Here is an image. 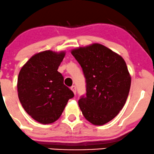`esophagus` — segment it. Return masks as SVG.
I'll use <instances>...</instances> for the list:
<instances>
[{"mask_svg": "<svg viewBox=\"0 0 154 154\" xmlns=\"http://www.w3.org/2000/svg\"><path fill=\"white\" fill-rule=\"evenodd\" d=\"M71 89H72V91L74 92V94H76V91H77V89H76V87L75 86H72Z\"/></svg>", "mask_w": 154, "mask_h": 154, "instance_id": "obj_1", "label": "esophagus"}]
</instances>
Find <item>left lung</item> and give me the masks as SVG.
Masks as SVG:
<instances>
[{
  "label": "left lung",
  "instance_id": "1",
  "mask_svg": "<svg viewBox=\"0 0 154 154\" xmlns=\"http://www.w3.org/2000/svg\"><path fill=\"white\" fill-rule=\"evenodd\" d=\"M72 54L82 68L85 95L78 104L87 120L103 125L122 109L131 87V77L123 58L100 44L79 48Z\"/></svg>",
  "mask_w": 154,
  "mask_h": 154
}]
</instances>
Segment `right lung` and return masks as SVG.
I'll return each instance as SVG.
<instances>
[{
    "label": "right lung",
    "mask_w": 154,
    "mask_h": 154,
    "mask_svg": "<svg viewBox=\"0 0 154 154\" xmlns=\"http://www.w3.org/2000/svg\"><path fill=\"white\" fill-rule=\"evenodd\" d=\"M65 55L50 50L32 56L21 68L17 78V92L23 107L41 124L53 123L61 116L73 91L64 85L57 71Z\"/></svg>",
    "instance_id": "right-lung-1"
}]
</instances>
